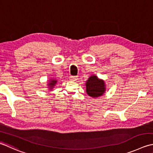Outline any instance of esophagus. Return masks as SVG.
<instances>
[{"instance_id":"obj_1","label":"esophagus","mask_w":153,"mask_h":153,"mask_svg":"<svg viewBox=\"0 0 153 153\" xmlns=\"http://www.w3.org/2000/svg\"><path fill=\"white\" fill-rule=\"evenodd\" d=\"M70 79L71 82H76V81L77 79V77L76 76H71L70 77Z\"/></svg>"}]
</instances>
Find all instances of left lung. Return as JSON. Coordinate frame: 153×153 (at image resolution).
<instances>
[{
	"label": "left lung",
	"mask_w": 153,
	"mask_h": 153,
	"mask_svg": "<svg viewBox=\"0 0 153 153\" xmlns=\"http://www.w3.org/2000/svg\"><path fill=\"white\" fill-rule=\"evenodd\" d=\"M86 93L89 97H99L105 94L106 85L104 80L98 78L95 75H91L86 81Z\"/></svg>",
	"instance_id": "left-lung-1"
}]
</instances>
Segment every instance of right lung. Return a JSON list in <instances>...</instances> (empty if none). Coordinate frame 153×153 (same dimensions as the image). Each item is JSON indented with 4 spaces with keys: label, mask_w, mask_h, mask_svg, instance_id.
<instances>
[{
    "label": "right lung",
    "mask_w": 153,
    "mask_h": 153,
    "mask_svg": "<svg viewBox=\"0 0 153 153\" xmlns=\"http://www.w3.org/2000/svg\"><path fill=\"white\" fill-rule=\"evenodd\" d=\"M57 79H54V78H52V79H50L49 80L48 83V89L50 91H52V89L54 88V86L56 85L57 83Z\"/></svg>",
    "instance_id": "add662e5"
}]
</instances>
